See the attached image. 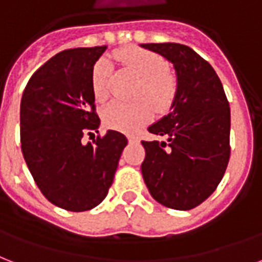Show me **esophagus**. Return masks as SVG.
Instances as JSON below:
<instances>
[{
  "mask_svg": "<svg viewBox=\"0 0 262 262\" xmlns=\"http://www.w3.org/2000/svg\"><path fill=\"white\" fill-rule=\"evenodd\" d=\"M128 142H137L138 141V138L137 137H134V135H128Z\"/></svg>",
  "mask_w": 262,
  "mask_h": 262,
  "instance_id": "esophagus-1",
  "label": "esophagus"
}]
</instances>
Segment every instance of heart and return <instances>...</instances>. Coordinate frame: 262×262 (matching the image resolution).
Here are the masks:
<instances>
[{
  "mask_svg": "<svg viewBox=\"0 0 262 262\" xmlns=\"http://www.w3.org/2000/svg\"><path fill=\"white\" fill-rule=\"evenodd\" d=\"M127 70L141 79L137 89V102L112 101L102 111L105 124L117 129L133 131L150 120L151 107L157 112L169 108L176 94V79L167 70V61L161 56L142 50V49H123L116 54ZM112 75V62L102 57L95 62L91 74V84L97 99H105L109 91V80ZM146 101H145L144 99ZM149 100L150 104L147 102Z\"/></svg>",
  "mask_w": 262,
  "mask_h": 262,
  "instance_id": "obj_1",
  "label": "heart"
}]
</instances>
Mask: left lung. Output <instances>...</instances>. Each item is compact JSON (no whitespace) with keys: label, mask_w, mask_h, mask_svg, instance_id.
<instances>
[{"label":"left lung","mask_w":262,"mask_h":262,"mask_svg":"<svg viewBox=\"0 0 262 262\" xmlns=\"http://www.w3.org/2000/svg\"><path fill=\"white\" fill-rule=\"evenodd\" d=\"M173 66L176 94L165 116L147 127L165 141H142V176L154 200L176 210L202 204L230 160V105L216 71L186 45L141 43Z\"/></svg>","instance_id":"left-lung-1"}]
</instances>
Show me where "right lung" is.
<instances>
[{"mask_svg":"<svg viewBox=\"0 0 262 262\" xmlns=\"http://www.w3.org/2000/svg\"><path fill=\"white\" fill-rule=\"evenodd\" d=\"M105 50L76 48L56 54L32 75L20 103V141L28 169L48 201L70 212L102 202L127 146V138L113 129L94 143L82 142L83 134L98 133L101 124L91 74Z\"/></svg>","mask_w":262,"mask_h":262,"instance_id":"add662e5","label":"right lung"}]
</instances>
